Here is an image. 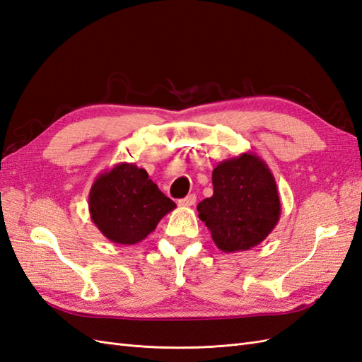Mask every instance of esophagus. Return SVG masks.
I'll list each match as a JSON object with an SVG mask.
<instances>
[{
    "mask_svg": "<svg viewBox=\"0 0 362 362\" xmlns=\"http://www.w3.org/2000/svg\"><path fill=\"white\" fill-rule=\"evenodd\" d=\"M194 204H196V194H189V196H187L185 199L179 200V205L180 206H192Z\"/></svg>",
    "mask_w": 362,
    "mask_h": 362,
    "instance_id": "esophagus-1",
    "label": "esophagus"
}]
</instances>
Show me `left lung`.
<instances>
[{
  "label": "left lung",
  "mask_w": 362,
  "mask_h": 362,
  "mask_svg": "<svg viewBox=\"0 0 362 362\" xmlns=\"http://www.w3.org/2000/svg\"><path fill=\"white\" fill-rule=\"evenodd\" d=\"M213 196L202 200L197 211L223 253L259 245L279 222V191L259 156L243 153L222 160L213 170Z\"/></svg>",
  "instance_id": "obj_1"
}]
</instances>
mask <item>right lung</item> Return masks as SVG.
I'll return each mask as SVG.
<instances>
[{
	"mask_svg": "<svg viewBox=\"0 0 362 362\" xmlns=\"http://www.w3.org/2000/svg\"><path fill=\"white\" fill-rule=\"evenodd\" d=\"M88 204L90 221L100 233L120 245L141 242L175 208L143 168L126 162L98 174Z\"/></svg>",
	"mask_w": 362,
	"mask_h": 362,
	"instance_id": "obj_1",
	"label": "right lung"
}]
</instances>
